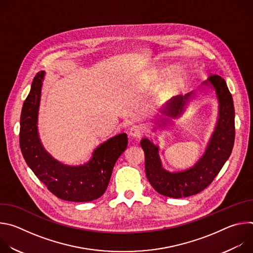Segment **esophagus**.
<instances>
[{
	"instance_id": "esophagus-1",
	"label": "esophagus",
	"mask_w": 253,
	"mask_h": 253,
	"mask_svg": "<svg viewBox=\"0 0 253 253\" xmlns=\"http://www.w3.org/2000/svg\"><path fill=\"white\" fill-rule=\"evenodd\" d=\"M143 132H144V129H143L141 126H139V125H134V126L131 127L129 134H130V136L133 137V138H140V137L142 136Z\"/></svg>"
}]
</instances>
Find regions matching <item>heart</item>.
Here are the masks:
<instances>
[{"mask_svg":"<svg viewBox=\"0 0 253 253\" xmlns=\"http://www.w3.org/2000/svg\"><path fill=\"white\" fill-rule=\"evenodd\" d=\"M169 72H171V69H168V70H163V71H160L158 73V76L159 77H162V76H165L167 73H169ZM185 81H186V78L183 74H176L174 75L170 81L167 83V86H166V93L168 94H172V93H175L177 91H179L180 89H181L184 84H185Z\"/></svg>","mask_w":253,"mask_h":253,"instance_id":"heart-1","label":"heart"}]
</instances>
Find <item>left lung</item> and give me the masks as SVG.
<instances>
[{"instance_id": "obj_1", "label": "left lung", "mask_w": 253, "mask_h": 253, "mask_svg": "<svg viewBox=\"0 0 253 253\" xmlns=\"http://www.w3.org/2000/svg\"><path fill=\"white\" fill-rule=\"evenodd\" d=\"M203 84L211 85L215 89L219 102V114L205 153L193 167L171 173L162 167L158 145L147 138H143L140 142L145 153V172L148 181L158 193L164 196L181 198L204 190L219 173L232 152L235 138V112L232 96L226 82L218 75L210 76ZM193 94L190 92L185 96L173 97L166 103L161 112L171 118L179 117ZM161 122L166 124L168 119L164 118Z\"/></svg>"}]
</instances>
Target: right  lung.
<instances>
[{
	"instance_id": "right-lung-1",
	"label": "right lung",
	"mask_w": 253,
	"mask_h": 253,
	"mask_svg": "<svg viewBox=\"0 0 253 253\" xmlns=\"http://www.w3.org/2000/svg\"><path fill=\"white\" fill-rule=\"evenodd\" d=\"M44 77V71L35 76L22 108L20 147L23 157L34 174L58 198L73 202L98 199L106 191L114 165L127 147V135L121 133L102 143L83 165L69 166L54 159L44 149L37 127Z\"/></svg>"
}]
</instances>
